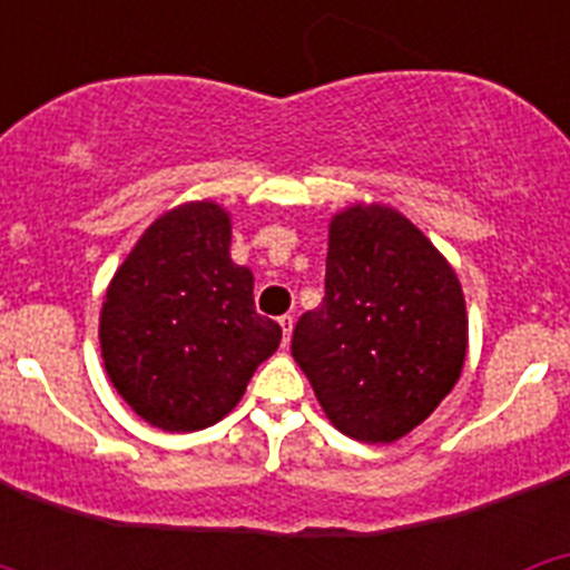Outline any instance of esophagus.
Instances as JSON below:
<instances>
[{"instance_id": "obj_1", "label": "esophagus", "mask_w": 570, "mask_h": 570, "mask_svg": "<svg viewBox=\"0 0 570 570\" xmlns=\"http://www.w3.org/2000/svg\"><path fill=\"white\" fill-rule=\"evenodd\" d=\"M279 325H282V342L288 345V342H291V331H294V316H291V314L279 316Z\"/></svg>"}]
</instances>
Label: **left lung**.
Listing matches in <instances>:
<instances>
[{
  "label": "left lung",
  "instance_id": "obj_1",
  "mask_svg": "<svg viewBox=\"0 0 570 570\" xmlns=\"http://www.w3.org/2000/svg\"><path fill=\"white\" fill-rule=\"evenodd\" d=\"M465 351L460 276L434 242L391 205L334 214L325 296L291 340L331 425L367 445L402 440L451 394Z\"/></svg>",
  "mask_w": 570,
  "mask_h": 570
}]
</instances>
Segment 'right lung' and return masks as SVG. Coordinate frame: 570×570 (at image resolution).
Instances as JSON below:
<instances>
[{
  "label": "right lung",
  "mask_w": 570,
  "mask_h": 570,
  "mask_svg": "<svg viewBox=\"0 0 570 570\" xmlns=\"http://www.w3.org/2000/svg\"><path fill=\"white\" fill-rule=\"evenodd\" d=\"M282 328L254 308V274L230 259V214L199 199L165 210L116 268L99 314L110 382L168 434L216 425Z\"/></svg>",
  "instance_id": "1"
}]
</instances>
